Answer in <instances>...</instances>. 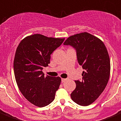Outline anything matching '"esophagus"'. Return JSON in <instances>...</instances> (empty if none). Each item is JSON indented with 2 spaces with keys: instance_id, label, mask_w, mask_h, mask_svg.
<instances>
[{
  "instance_id": "34e87169",
  "label": "esophagus",
  "mask_w": 121,
  "mask_h": 121,
  "mask_svg": "<svg viewBox=\"0 0 121 121\" xmlns=\"http://www.w3.org/2000/svg\"><path fill=\"white\" fill-rule=\"evenodd\" d=\"M67 80V78H61V82H64Z\"/></svg>"
}]
</instances>
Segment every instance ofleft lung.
I'll list each match as a JSON object with an SVG mask.
<instances>
[{"instance_id":"left-lung-1","label":"left lung","mask_w":121,"mask_h":121,"mask_svg":"<svg viewBox=\"0 0 121 121\" xmlns=\"http://www.w3.org/2000/svg\"><path fill=\"white\" fill-rule=\"evenodd\" d=\"M64 45L76 49L78 64L84 69L83 80L75 81L71 99L81 106L90 105L104 92L109 78L111 63L106 46L101 39L86 32L70 36Z\"/></svg>"}]
</instances>
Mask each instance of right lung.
Here are the masks:
<instances>
[{
    "label": "right lung",
    "mask_w": 121,
    "mask_h": 121,
    "mask_svg": "<svg viewBox=\"0 0 121 121\" xmlns=\"http://www.w3.org/2000/svg\"><path fill=\"white\" fill-rule=\"evenodd\" d=\"M64 41L37 34L23 38L16 48L13 61L16 83L23 96L38 107L51 104L60 85V77H45L42 70L48 66L51 54Z\"/></svg>",
    "instance_id": "obj_1"
}]
</instances>
